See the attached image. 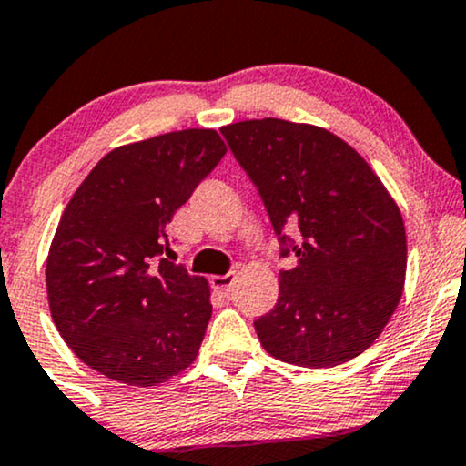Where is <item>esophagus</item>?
Wrapping results in <instances>:
<instances>
[{"instance_id":"obj_1","label":"esophagus","mask_w":466,"mask_h":466,"mask_svg":"<svg viewBox=\"0 0 466 466\" xmlns=\"http://www.w3.org/2000/svg\"><path fill=\"white\" fill-rule=\"evenodd\" d=\"M234 281H237V273H228V275H215L210 277V284H213V288L219 294H223V297H228L229 290H232Z\"/></svg>"}]
</instances>
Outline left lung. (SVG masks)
Returning a JSON list of instances; mask_svg holds the SVG:
<instances>
[{"instance_id":"1","label":"left lung","mask_w":466,"mask_h":466,"mask_svg":"<svg viewBox=\"0 0 466 466\" xmlns=\"http://www.w3.org/2000/svg\"><path fill=\"white\" fill-rule=\"evenodd\" d=\"M221 135L260 193L279 258L297 256L279 270L275 308L253 322L264 350L301 368L361 355L404 288V221L385 185L325 128L264 117Z\"/></svg>"}]
</instances>
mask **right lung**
<instances>
[{
  "instance_id": "right-lung-1",
  "label": "right lung",
  "mask_w": 466,
  "mask_h": 466,
  "mask_svg": "<svg viewBox=\"0 0 466 466\" xmlns=\"http://www.w3.org/2000/svg\"><path fill=\"white\" fill-rule=\"evenodd\" d=\"M226 155L213 128L120 146L70 198L46 258L53 322L107 379L152 387L198 357L210 305L204 277L169 262L167 223Z\"/></svg>"
}]
</instances>
